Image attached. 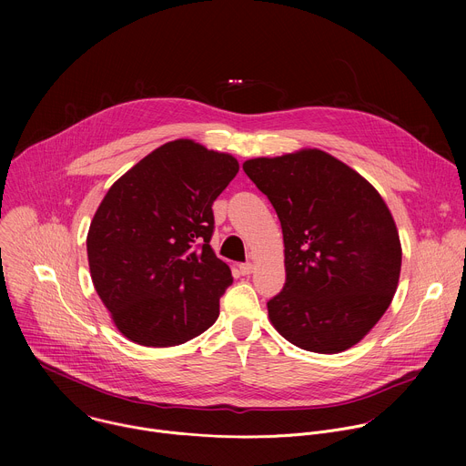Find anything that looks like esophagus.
<instances>
[{"instance_id":"esophagus-1","label":"esophagus","mask_w":466,"mask_h":466,"mask_svg":"<svg viewBox=\"0 0 466 466\" xmlns=\"http://www.w3.org/2000/svg\"><path fill=\"white\" fill-rule=\"evenodd\" d=\"M254 271V265L248 261V263H241L239 265V273L243 275V277H247V275H250Z\"/></svg>"}]
</instances>
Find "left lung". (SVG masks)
<instances>
[{
    "mask_svg": "<svg viewBox=\"0 0 466 466\" xmlns=\"http://www.w3.org/2000/svg\"><path fill=\"white\" fill-rule=\"evenodd\" d=\"M243 171L284 234L286 284L268 302L271 324L302 350H349L387 311L400 279L402 245L381 195L320 149L250 158Z\"/></svg>",
    "mask_w": 466,
    "mask_h": 466,
    "instance_id": "left-lung-1",
    "label": "left lung"
}]
</instances>
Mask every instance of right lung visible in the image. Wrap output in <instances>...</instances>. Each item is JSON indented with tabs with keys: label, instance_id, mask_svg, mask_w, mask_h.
Segmentation results:
<instances>
[{
	"label": "right lung",
	"instance_id": "add662e5",
	"mask_svg": "<svg viewBox=\"0 0 466 466\" xmlns=\"http://www.w3.org/2000/svg\"><path fill=\"white\" fill-rule=\"evenodd\" d=\"M239 171L228 153L173 140L121 175L90 223L94 288L121 334L144 347H177L219 317L232 284L210 247L212 205Z\"/></svg>",
	"mask_w": 466,
	"mask_h": 466
}]
</instances>
